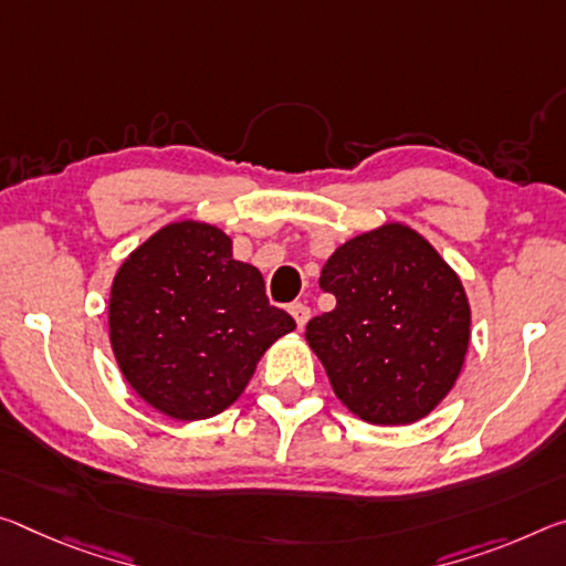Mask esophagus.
I'll return each instance as SVG.
<instances>
[{
	"label": "esophagus",
	"instance_id": "obj_1",
	"mask_svg": "<svg viewBox=\"0 0 566 566\" xmlns=\"http://www.w3.org/2000/svg\"><path fill=\"white\" fill-rule=\"evenodd\" d=\"M290 315L294 317L297 327L302 329L310 322V307H307V304H302V302H294V304H290Z\"/></svg>",
	"mask_w": 566,
	"mask_h": 566
}]
</instances>
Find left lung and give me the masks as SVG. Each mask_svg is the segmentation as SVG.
I'll list each match as a JSON object with an SVG mask.
<instances>
[{
  "instance_id": "obj_1",
  "label": "left lung",
  "mask_w": 566,
  "mask_h": 566,
  "mask_svg": "<svg viewBox=\"0 0 566 566\" xmlns=\"http://www.w3.org/2000/svg\"><path fill=\"white\" fill-rule=\"evenodd\" d=\"M337 307L307 322L335 396L375 426L426 418L459 380L471 307L459 274L406 223L335 249L319 274Z\"/></svg>"
}]
</instances>
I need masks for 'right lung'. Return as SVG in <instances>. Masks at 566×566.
Here are the masks:
<instances>
[{"label":"right lung","mask_w":566,"mask_h":566,"mask_svg":"<svg viewBox=\"0 0 566 566\" xmlns=\"http://www.w3.org/2000/svg\"><path fill=\"white\" fill-rule=\"evenodd\" d=\"M113 355L138 396L174 420L219 416L294 319L269 304L256 266L203 221H174L130 251L107 307Z\"/></svg>","instance_id":"right-lung-1"}]
</instances>
